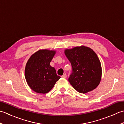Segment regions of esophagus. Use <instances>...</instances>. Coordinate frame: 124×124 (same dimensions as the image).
Here are the masks:
<instances>
[{
	"label": "esophagus",
	"instance_id": "obj_1",
	"mask_svg": "<svg viewBox=\"0 0 124 124\" xmlns=\"http://www.w3.org/2000/svg\"><path fill=\"white\" fill-rule=\"evenodd\" d=\"M61 77L63 78H67V75L66 74H64L63 76H61Z\"/></svg>",
	"mask_w": 124,
	"mask_h": 124
}]
</instances>
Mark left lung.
Instances as JSON below:
<instances>
[{
    "mask_svg": "<svg viewBox=\"0 0 124 124\" xmlns=\"http://www.w3.org/2000/svg\"><path fill=\"white\" fill-rule=\"evenodd\" d=\"M65 54L72 66L68 81L74 89L85 94L96 88L101 80L102 68L95 53L82 46L66 49Z\"/></svg>",
    "mask_w": 124,
    "mask_h": 124,
    "instance_id": "1",
    "label": "left lung"
}]
</instances>
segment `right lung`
<instances>
[{"instance_id": "add662e5", "label": "right lung", "mask_w": 124, "mask_h": 124, "mask_svg": "<svg viewBox=\"0 0 124 124\" xmlns=\"http://www.w3.org/2000/svg\"><path fill=\"white\" fill-rule=\"evenodd\" d=\"M55 51L39 50L31 56L26 65L25 77L29 86L38 93H48L60 76L50 65Z\"/></svg>"}]
</instances>
